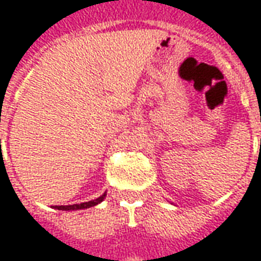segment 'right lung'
Segmentation results:
<instances>
[{
	"label": "right lung",
	"instance_id": "1",
	"mask_svg": "<svg viewBox=\"0 0 261 261\" xmlns=\"http://www.w3.org/2000/svg\"><path fill=\"white\" fill-rule=\"evenodd\" d=\"M106 197V193L100 196L96 200H92V201L88 202H81V204H74V205H56L54 208H57V210H64V211H71V210H85V208H91L93 205H96L99 202L103 201V198Z\"/></svg>",
	"mask_w": 261,
	"mask_h": 261
}]
</instances>
